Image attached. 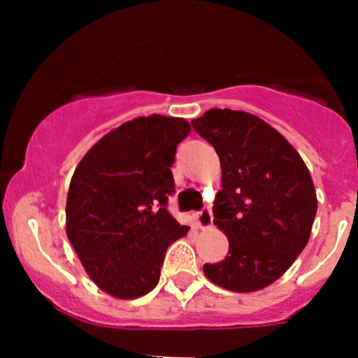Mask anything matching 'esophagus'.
<instances>
[{"instance_id":"esophagus-1","label":"esophagus","mask_w":358,"mask_h":358,"mask_svg":"<svg viewBox=\"0 0 358 358\" xmlns=\"http://www.w3.org/2000/svg\"><path fill=\"white\" fill-rule=\"evenodd\" d=\"M196 220H197V227L199 229H209L213 223V215H211V209L209 208H204L202 211H199L196 215Z\"/></svg>"}]
</instances>
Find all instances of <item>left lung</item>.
Wrapping results in <instances>:
<instances>
[{"mask_svg": "<svg viewBox=\"0 0 358 358\" xmlns=\"http://www.w3.org/2000/svg\"><path fill=\"white\" fill-rule=\"evenodd\" d=\"M192 126L220 157L223 189L213 223L229 239L227 258L202 270L223 289H263L308 244L317 213L308 168L277 129L249 112L209 109Z\"/></svg>", "mask_w": 358, "mask_h": 358, "instance_id": "obj_1", "label": "left lung"}]
</instances>
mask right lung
<instances>
[{
	"instance_id": "right-lung-1",
	"label": "right lung",
	"mask_w": 358,
	"mask_h": 358,
	"mask_svg": "<svg viewBox=\"0 0 358 358\" xmlns=\"http://www.w3.org/2000/svg\"><path fill=\"white\" fill-rule=\"evenodd\" d=\"M189 133L182 117H136L102 136L72 175L67 237L90 279L114 298L152 291L166 249L189 232L166 209L169 168Z\"/></svg>"
}]
</instances>
